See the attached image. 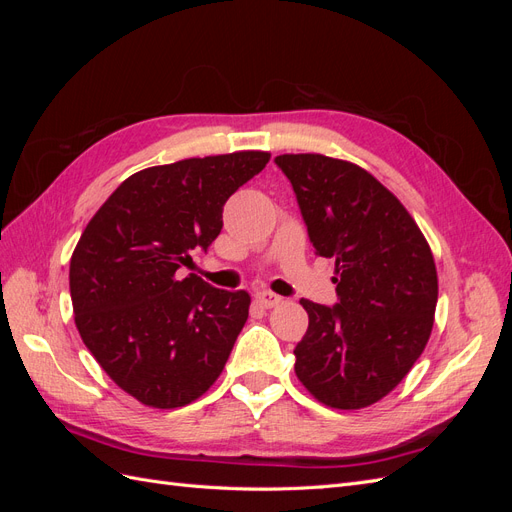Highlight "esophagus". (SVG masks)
I'll list each match as a JSON object with an SVG mask.
<instances>
[{"label":"esophagus","instance_id":"obj_1","mask_svg":"<svg viewBox=\"0 0 512 512\" xmlns=\"http://www.w3.org/2000/svg\"><path fill=\"white\" fill-rule=\"evenodd\" d=\"M256 303H258L260 307L271 309V307H277V305L282 303V297H277V294H273V292H269V290H262V292L256 294Z\"/></svg>","mask_w":512,"mask_h":512}]
</instances>
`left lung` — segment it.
Instances as JSON below:
<instances>
[{
	"label": "left lung",
	"instance_id": "left-lung-1",
	"mask_svg": "<svg viewBox=\"0 0 512 512\" xmlns=\"http://www.w3.org/2000/svg\"><path fill=\"white\" fill-rule=\"evenodd\" d=\"M316 254L335 260L333 307L301 299L309 327L294 371L324 406L359 410L406 378L425 350L438 273L412 215L365 168L320 153H284Z\"/></svg>",
	"mask_w": 512,
	"mask_h": 512
}]
</instances>
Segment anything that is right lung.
Returning a JSON list of instances; mask_svg holds the SVG:
<instances>
[{
  "label": "right lung",
  "instance_id": "right-lung-1",
  "mask_svg": "<svg viewBox=\"0 0 512 512\" xmlns=\"http://www.w3.org/2000/svg\"><path fill=\"white\" fill-rule=\"evenodd\" d=\"M267 151L138 170L108 196L74 247L70 297L83 344L119 389L149 408L192 404L218 380L250 314L245 290L177 275L224 226L226 200Z\"/></svg>",
  "mask_w": 512,
  "mask_h": 512
}]
</instances>
